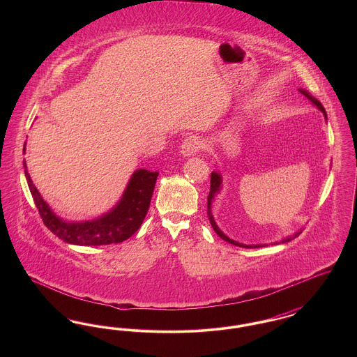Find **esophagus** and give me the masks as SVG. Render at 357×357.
Instances as JSON below:
<instances>
[{
	"label": "esophagus",
	"instance_id": "obj_1",
	"mask_svg": "<svg viewBox=\"0 0 357 357\" xmlns=\"http://www.w3.org/2000/svg\"><path fill=\"white\" fill-rule=\"evenodd\" d=\"M201 149H202L201 137L197 135H190L183 140V143L181 146V153L186 156H190V155L198 153Z\"/></svg>",
	"mask_w": 357,
	"mask_h": 357
}]
</instances>
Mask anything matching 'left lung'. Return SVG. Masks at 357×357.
<instances>
[{
  "instance_id": "left-lung-1",
  "label": "left lung",
  "mask_w": 357,
  "mask_h": 357,
  "mask_svg": "<svg viewBox=\"0 0 357 357\" xmlns=\"http://www.w3.org/2000/svg\"><path fill=\"white\" fill-rule=\"evenodd\" d=\"M301 91V89H300ZM301 93L306 96L310 102H313L321 112H323L324 115H326L325 114V109H324L323 105H321V102H319L317 99H314V98H312L306 91H301ZM211 179H210V192H208V197H207V217H208V221L211 223V226H213V229H214V231L222 238V239H225L226 242H229V243H233V245H236V246H241V248H248V249H253V248H261V246H265V245H243V243H239L237 241H233V239H230V238L227 237V236H225L223 233H222L221 230H220V227L217 226V223L214 222V218H213V214H211V199L214 198V195H215V192H218L220 191V188H221V176H220V174H217V172H211V176H210ZM290 239H293V238H287V239H284L282 242H288Z\"/></svg>"
}]
</instances>
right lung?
I'll list each match as a JSON object with an SVG mask.
<instances>
[{
  "instance_id": "add662e5",
  "label": "right lung",
  "mask_w": 357,
  "mask_h": 357,
  "mask_svg": "<svg viewBox=\"0 0 357 357\" xmlns=\"http://www.w3.org/2000/svg\"><path fill=\"white\" fill-rule=\"evenodd\" d=\"M25 151V149H24ZM25 176L28 186L33 197L34 204L44 225L54 236L73 245L82 246H98L119 243L131 237L144 221L150 202L153 198V187L159 172L137 170L134 172L123 198L118 206L96 221L84 223H66L59 220L48 204L40 197L37 188L33 186L32 179L26 170L24 162Z\"/></svg>"
}]
</instances>
